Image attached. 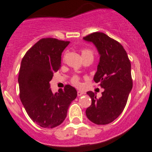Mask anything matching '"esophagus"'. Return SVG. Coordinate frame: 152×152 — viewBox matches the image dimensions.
<instances>
[{
  "label": "esophagus",
  "instance_id": "esophagus-1",
  "mask_svg": "<svg viewBox=\"0 0 152 152\" xmlns=\"http://www.w3.org/2000/svg\"><path fill=\"white\" fill-rule=\"evenodd\" d=\"M84 92L83 91H81V90H79V91H77V95H78V96H82V95L84 94Z\"/></svg>",
  "mask_w": 152,
  "mask_h": 152
}]
</instances>
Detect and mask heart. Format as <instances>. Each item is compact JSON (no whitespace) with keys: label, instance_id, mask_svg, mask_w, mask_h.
I'll list each match as a JSON object with an SVG mask.
<instances>
[{"label":"heart","instance_id":"obj_1","mask_svg":"<svg viewBox=\"0 0 152 152\" xmlns=\"http://www.w3.org/2000/svg\"><path fill=\"white\" fill-rule=\"evenodd\" d=\"M82 58L90 57L92 58V59H93V52L91 50H90V49H83V50H82ZM72 82L76 86L80 85L79 79L77 76H74V77L72 79Z\"/></svg>","mask_w":152,"mask_h":152}]
</instances>
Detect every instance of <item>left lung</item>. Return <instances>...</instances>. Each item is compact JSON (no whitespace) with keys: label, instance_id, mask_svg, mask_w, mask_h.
I'll return each mask as SVG.
<instances>
[{"label":"left lung","instance_id":"8db88e82","mask_svg":"<svg viewBox=\"0 0 152 152\" xmlns=\"http://www.w3.org/2000/svg\"><path fill=\"white\" fill-rule=\"evenodd\" d=\"M83 39L97 48L100 59L93 80L104 89L99 99L93 92H87L92 104L86 110V115L93 123L105 125L115 120L126 104L132 88L131 62L124 47L102 32Z\"/></svg>","mask_w":152,"mask_h":152}]
</instances>
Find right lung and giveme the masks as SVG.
Segmentation results:
<instances>
[{
    "instance_id": "1",
    "label": "right lung",
    "mask_w": 152,
    "mask_h": 152,
    "mask_svg": "<svg viewBox=\"0 0 152 152\" xmlns=\"http://www.w3.org/2000/svg\"><path fill=\"white\" fill-rule=\"evenodd\" d=\"M69 41L43 38L26 52L21 61L18 76L20 101L30 118L43 128L60 125L70 103L77 96L73 87L53 93L50 81L61 66V56Z\"/></svg>"
}]
</instances>
